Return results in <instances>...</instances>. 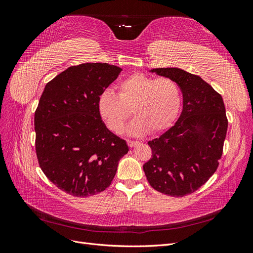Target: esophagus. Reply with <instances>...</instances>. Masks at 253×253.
<instances>
[{"label": "esophagus", "instance_id": "1", "mask_svg": "<svg viewBox=\"0 0 253 253\" xmlns=\"http://www.w3.org/2000/svg\"><path fill=\"white\" fill-rule=\"evenodd\" d=\"M126 142H127L129 148H134V147H136V145H138V144L140 143V142H138V141H133V140H127Z\"/></svg>", "mask_w": 253, "mask_h": 253}]
</instances>
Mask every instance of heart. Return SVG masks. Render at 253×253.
<instances>
[{"label":"heart","mask_w":253,"mask_h":253,"mask_svg":"<svg viewBox=\"0 0 253 253\" xmlns=\"http://www.w3.org/2000/svg\"><path fill=\"white\" fill-rule=\"evenodd\" d=\"M117 87L118 95L106 89L98 99L100 116L116 134L124 131L129 110L135 118L127 126L126 133L132 136L165 131L179 112L180 89L172 79L136 73L120 81Z\"/></svg>","instance_id":"1"}]
</instances>
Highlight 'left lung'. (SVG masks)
I'll list each match as a JSON object with an SVG mask.
<instances>
[{
    "instance_id": "obj_1",
    "label": "left lung",
    "mask_w": 253,
    "mask_h": 253,
    "mask_svg": "<svg viewBox=\"0 0 253 253\" xmlns=\"http://www.w3.org/2000/svg\"><path fill=\"white\" fill-rule=\"evenodd\" d=\"M150 72L178 84L182 111L171 128L148 142L152 158L143 171L158 192L185 196L201 188L217 169L228 127L225 104L200 76L177 67Z\"/></svg>"
}]
</instances>
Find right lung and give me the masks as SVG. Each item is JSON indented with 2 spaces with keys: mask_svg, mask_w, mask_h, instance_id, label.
<instances>
[{
  "mask_svg": "<svg viewBox=\"0 0 253 253\" xmlns=\"http://www.w3.org/2000/svg\"><path fill=\"white\" fill-rule=\"evenodd\" d=\"M121 71L108 63L71 66L45 85L40 98L35 113L38 162L53 185L73 196L104 191L128 152L98 110L99 96Z\"/></svg>",
  "mask_w": 253,
  "mask_h": 253,
  "instance_id": "1",
  "label": "right lung"
}]
</instances>
